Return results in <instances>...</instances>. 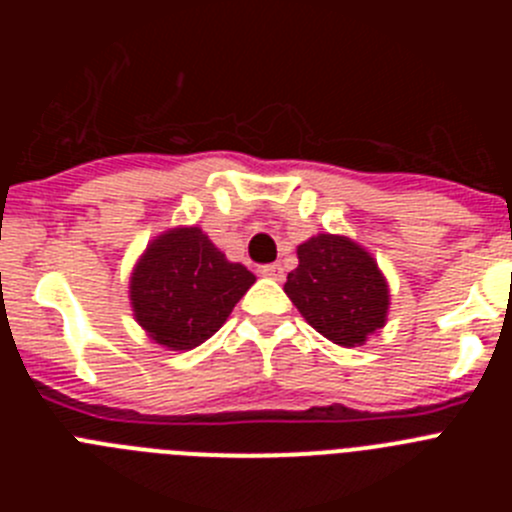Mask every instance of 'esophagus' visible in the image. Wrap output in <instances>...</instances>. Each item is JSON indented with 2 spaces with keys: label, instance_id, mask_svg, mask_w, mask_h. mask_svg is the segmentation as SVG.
<instances>
[{
  "label": "esophagus",
  "instance_id": "obj_1",
  "mask_svg": "<svg viewBox=\"0 0 512 512\" xmlns=\"http://www.w3.org/2000/svg\"><path fill=\"white\" fill-rule=\"evenodd\" d=\"M259 274L261 277H269V279H282L284 277V269H282V264H264V266H259Z\"/></svg>",
  "mask_w": 512,
  "mask_h": 512
}]
</instances>
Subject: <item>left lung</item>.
Instances as JSON below:
<instances>
[{
  "label": "left lung",
  "instance_id": "left-lung-1",
  "mask_svg": "<svg viewBox=\"0 0 512 512\" xmlns=\"http://www.w3.org/2000/svg\"><path fill=\"white\" fill-rule=\"evenodd\" d=\"M284 292L302 318L338 346H361L387 320L390 292L377 261L343 235L320 233L297 248Z\"/></svg>",
  "mask_w": 512,
  "mask_h": 512
}]
</instances>
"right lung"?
<instances>
[{"mask_svg": "<svg viewBox=\"0 0 512 512\" xmlns=\"http://www.w3.org/2000/svg\"><path fill=\"white\" fill-rule=\"evenodd\" d=\"M256 282L200 228H176L146 248L130 279L135 320L174 351L205 343Z\"/></svg>", "mask_w": 512, "mask_h": 512, "instance_id": "add662e5", "label": "right lung"}]
</instances>
